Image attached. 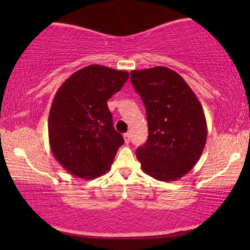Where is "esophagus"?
Instances as JSON below:
<instances>
[{"instance_id": "1", "label": "esophagus", "mask_w": 250, "mask_h": 250, "mask_svg": "<svg viewBox=\"0 0 250 250\" xmlns=\"http://www.w3.org/2000/svg\"><path fill=\"white\" fill-rule=\"evenodd\" d=\"M124 138H125V143H129L130 142V133H128V132L125 133L124 134Z\"/></svg>"}]
</instances>
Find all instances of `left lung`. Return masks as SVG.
Here are the masks:
<instances>
[{"label":"left lung","instance_id":"1","mask_svg":"<svg viewBox=\"0 0 250 250\" xmlns=\"http://www.w3.org/2000/svg\"><path fill=\"white\" fill-rule=\"evenodd\" d=\"M131 83L145 104L149 137L135 155L142 171L163 182L192 170L204 151L207 125L191 87L167 67L131 71Z\"/></svg>","mask_w":250,"mask_h":250}]
</instances>
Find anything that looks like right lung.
I'll list each match as a JSON object with an SVG mask.
<instances>
[{
    "label": "right lung",
    "instance_id": "right-lung-1",
    "mask_svg": "<svg viewBox=\"0 0 250 250\" xmlns=\"http://www.w3.org/2000/svg\"><path fill=\"white\" fill-rule=\"evenodd\" d=\"M129 75L90 65L67 78L55 95L48 117L50 150L74 176L91 180L104 174L124 145L113 128L107 100L121 89Z\"/></svg>",
    "mask_w": 250,
    "mask_h": 250
}]
</instances>
